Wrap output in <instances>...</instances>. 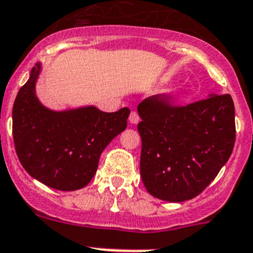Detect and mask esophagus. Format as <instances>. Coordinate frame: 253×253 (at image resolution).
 <instances>
[{"instance_id":"esophagus-1","label":"esophagus","mask_w":253,"mask_h":253,"mask_svg":"<svg viewBox=\"0 0 253 253\" xmlns=\"http://www.w3.org/2000/svg\"><path fill=\"white\" fill-rule=\"evenodd\" d=\"M129 122L131 123V124H137L138 122H139V115H138L137 111H133L130 112V115H129Z\"/></svg>"}]
</instances>
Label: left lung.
<instances>
[{
    "instance_id": "obj_1",
    "label": "left lung",
    "mask_w": 253,
    "mask_h": 253,
    "mask_svg": "<svg viewBox=\"0 0 253 253\" xmlns=\"http://www.w3.org/2000/svg\"><path fill=\"white\" fill-rule=\"evenodd\" d=\"M142 122L141 176L159 200L183 202L205 191L232 155L235 142L230 94L178 105L171 94L138 105Z\"/></svg>"
}]
</instances>
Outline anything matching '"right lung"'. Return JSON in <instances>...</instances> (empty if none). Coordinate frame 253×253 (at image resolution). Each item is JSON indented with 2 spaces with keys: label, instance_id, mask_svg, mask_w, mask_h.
<instances>
[{
  "label": "right lung",
  "instance_id": "right-lung-1",
  "mask_svg": "<svg viewBox=\"0 0 253 253\" xmlns=\"http://www.w3.org/2000/svg\"><path fill=\"white\" fill-rule=\"evenodd\" d=\"M40 64L19 89L12 106V138L29 175L59 191L81 189L96 174L106 146L126 128L130 110L102 112L93 106L55 112L34 93Z\"/></svg>",
  "mask_w": 253,
  "mask_h": 253
}]
</instances>
